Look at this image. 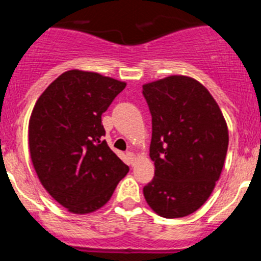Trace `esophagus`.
Wrapping results in <instances>:
<instances>
[{
	"label": "esophagus",
	"mask_w": 261,
	"mask_h": 261,
	"mask_svg": "<svg viewBox=\"0 0 261 261\" xmlns=\"http://www.w3.org/2000/svg\"><path fill=\"white\" fill-rule=\"evenodd\" d=\"M126 156H128L129 159V163L133 165V161H135V153H133V151H128V153H126Z\"/></svg>",
	"instance_id": "obj_1"
}]
</instances>
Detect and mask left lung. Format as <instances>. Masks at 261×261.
Instances as JSON below:
<instances>
[{"mask_svg":"<svg viewBox=\"0 0 261 261\" xmlns=\"http://www.w3.org/2000/svg\"><path fill=\"white\" fill-rule=\"evenodd\" d=\"M151 115L154 177L144 187L165 218L193 213L213 192L225 163L229 132L220 107L200 82L171 75L142 86Z\"/></svg>","mask_w":261,"mask_h":261,"instance_id":"1","label":"left lung"}]
</instances>
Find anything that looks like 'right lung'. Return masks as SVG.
<instances>
[{
	"instance_id": "add662e5",
	"label": "right lung",
	"mask_w": 261,
	"mask_h": 261,
	"mask_svg": "<svg viewBox=\"0 0 261 261\" xmlns=\"http://www.w3.org/2000/svg\"><path fill=\"white\" fill-rule=\"evenodd\" d=\"M126 85L98 73L69 70L45 89L32 110V163L53 199L86 214L111 199L129 167L108 147L102 115Z\"/></svg>"
}]
</instances>
